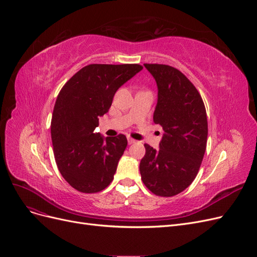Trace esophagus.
I'll use <instances>...</instances> for the list:
<instances>
[{
  "label": "esophagus",
  "instance_id": "1",
  "mask_svg": "<svg viewBox=\"0 0 257 257\" xmlns=\"http://www.w3.org/2000/svg\"><path fill=\"white\" fill-rule=\"evenodd\" d=\"M127 143H128V145H132V144H135L136 141H135V139H133V138L127 137Z\"/></svg>",
  "mask_w": 257,
  "mask_h": 257
}]
</instances>
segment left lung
Listing matches in <instances>:
<instances>
[{
  "label": "left lung",
  "mask_w": 257,
  "mask_h": 257,
  "mask_svg": "<svg viewBox=\"0 0 257 257\" xmlns=\"http://www.w3.org/2000/svg\"><path fill=\"white\" fill-rule=\"evenodd\" d=\"M158 84L153 121L164 130L160 149L145 144L142 180L153 194L172 197L196 178L204 159L208 121L199 92L179 69L165 64H144Z\"/></svg>",
  "instance_id": "1"
}]
</instances>
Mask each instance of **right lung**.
Returning <instances> with one entry per match:
<instances>
[{"instance_id": "right-lung-1", "label": "right lung", "mask_w": 257, "mask_h": 257, "mask_svg": "<svg viewBox=\"0 0 257 257\" xmlns=\"http://www.w3.org/2000/svg\"><path fill=\"white\" fill-rule=\"evenodd\" d=\"M142 69L139 64H89L61 89L51 119L53 154L62 177L75 190L97 193L113 180L127 139L123 134L104 139L94 130L116 90Z\"/></svg>"}]
</instances>
